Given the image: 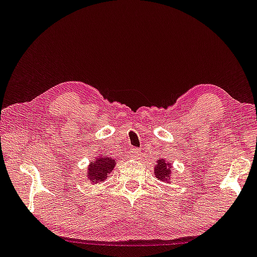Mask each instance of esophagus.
Segmentation results:
<instances>
[{
	"mask_svg": "<svg viewBox=\"0 0 257 257\" xmlns=\"http://www.w3.org/2000/svg\"><path fill=\"white\" fill-rule=\"evenodd\" d=\"M128 154L131 155V158H139L141 155V152H140L139 148H131Z\"/></svg>",
	"mask_w": 257,
	"mask_h": 257,
	"instance_id": "1",
	"label": "esophagus"
}]
</instances>
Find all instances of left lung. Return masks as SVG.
<instances>
[{"label": "left lung", "mask_w": 257, "mask_h": 257, "mask_svg": "<svg viewBox=\"0 0 257 257\" xmlns=\"http://www.w3.org/2000/svg\"><path fill=\"white\" fill-rule=\"evenodd\" d=\"M171 173H172V166L170 162H166V160L161 159L158 161V165L155 166L154 174L159 180L168 183L171 179Z\"/></svg>", "instance_id": "8db88e82"}]
</instances>
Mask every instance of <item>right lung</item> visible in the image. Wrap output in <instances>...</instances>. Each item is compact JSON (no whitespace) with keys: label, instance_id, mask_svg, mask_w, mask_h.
I'll return each mask as SVG.
<instances>
[{"label":"right lung","instance_id":"obj_1","mask_svg":"<svg viewBox=\"0 0 257 257\" xmlns=\"http://www.w3.org/2000/svg\"><path fill=\"white\" fill-rule=\"evenodd\" d=\"M116 161L109 157H98L89 165L87 168V178L91 183L99 184L103 183L108 175L111 173L115 167Z\"/></svg>","mask_w":257,"mask_h":257}]
</instances>
